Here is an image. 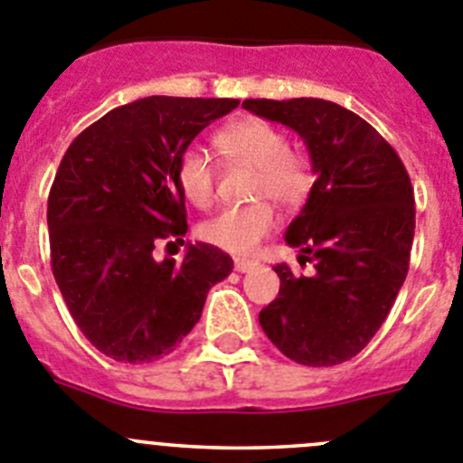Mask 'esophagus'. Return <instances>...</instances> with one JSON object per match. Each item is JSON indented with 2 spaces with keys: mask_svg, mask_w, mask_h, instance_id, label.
Segmentation results:
<instances>
[{
  "mask_svg": "<svg viewBox=\"0 0 463 463\" xmlns=\"http://www.w3.org/2000/svg\"><path fill=\"white\" fill-rule=\"evenodd\" d=\"M258 262L251 260V258H235V271H240V274H246V271L256 269Z\"/></svg>",
  "mask_w": 463,
  "mask_h": 463,
  "instance_id": "esophagus-1",
  "label": "esophagus"
}]
</instances>
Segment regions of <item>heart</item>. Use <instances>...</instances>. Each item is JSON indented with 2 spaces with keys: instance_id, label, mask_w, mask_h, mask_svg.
I'll use <instances>...</instances> for the list:
<instances>
[{
  "instance_id": "heart-1",
  "label": "heart",
  "mask_w": 463,
  "mask_h": 463,
  "mask_svg": "<svg viewBox=\"0 0 463 463\" xmlns=\"http://www.w3.org/2000/svg\"><path fill=\"white\" fill-rule=\"evenodd\" d=\"M217 148L231 162L256 168L253 198H271L283 207H297L313 189V168L299 150L288 148V137L274 123L241 118L217 132ZM178 184L196 207H210L217 194V171L207 150L187 146L178 157ZM276 226V212L260 201L226 207L201 223L198 235L207 244L231 253L253 251Z\"/></svg>"
}]
</instances>
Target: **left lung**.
I'll list each match as a JSON object with an SVG mask.
<instances>
[{
    "label": "left lung",
    "instance_id": "left-lung-1",
    "mask_svg": "<svg viewBox=\"0 0 463 463\" xmlns=\"http://www.w3.org/2000/svg\"><path fill=\"white\" fill-rule=\"evenodd\" d=\"M241 107L295 129L317 175L285 232L315 274L276 265L279 297L258 319L295 363L338 365L373 340L407 279L416 231L411 180L382 134L335 102L292 98Z\"/></svg>",
    "mask_w": 463,
    "mask_h": 463
}]
</instances>
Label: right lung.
Segmentation results:
<instances>
[{
  "label": "right lung",
  "mask_w": 463,
  "mask_h": 463,
  "mask_svg": "<svg viewBox=\"0 0 463 463\" xmlns=\"http://www.w3.org/2000/svg\"><path fill=\"white\" fill-rule=\"evenodd\" d=\"M231 98L150 95L116 107L71 144L47 198L52 274L95 349L123 363L166 356L194 329L210 288L232 271L212 244L157 262L187 232L178 157Z\"/></svg>",
  "instance_id": "add662e5"
}]
</instances>
